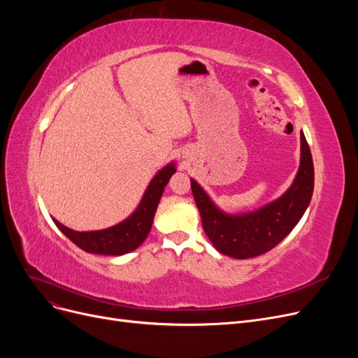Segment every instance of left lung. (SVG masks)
Returning <instances> with one entry per match:
<instances>
[{
  "label": "left lung",
  "instance_id": "8db88e82",
  "mask_svg": "<svg viewBox=\"0 0 358 358\" xmlns=\"http://www.w3.org/2000/svg\"><path fill=\"white\" fill-rule=\"evenodd\" d=\"M194 200L203 230L215 249L237 259L268 252L294 229L306 212L313 192V162L306 137L300 133V166L291 187L262 208L243 213H229L213 203L200 183L191 179Z\"/></svg>",
  "mask_w": 358,
  "mask_h": 358
}]
</instances>
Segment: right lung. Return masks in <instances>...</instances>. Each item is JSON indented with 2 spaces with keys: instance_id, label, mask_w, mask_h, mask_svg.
Instances as JSON below:
<instances>
[{
  "instance_id": "right-lung-1",
  "label": "right lung",
  "mask_w": 358,
  "mask_h": 358,
  "mask_svg": "<svg viewBox=\"0 0 358 358\" xmlns=\"http://www.w3.org/2000/svg\"><path fill=\"white\" fill-rule=\"evenodd\" d=\"M176 173L175 162H170L162 167L149 182V185L140 200L136 210L116 225L109 229L94 230V231H76L62 225L55 218H52L58 229L66 234L69 239L78 245L85 252L100 254V255H124L133 252L145 242L150 229H152L154 216L161 200L162 192L169 183L170 178Z\"/></svg>"
}]
</instances>
